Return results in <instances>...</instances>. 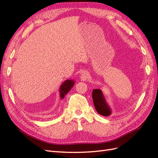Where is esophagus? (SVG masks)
I'll return each mask as SVG.
<instances>
[{
    "instance_id": "1",
    "label": "esophagus",
    "mask_w": 158,
    "mask_h": 158,
    "mask_svg": "<svg viewBox=\"0 0 158 158\" xmlns=\"http://www.w3.org/2000/svg\"><path fill=\"white\" fill-rule=\"evenodd\" d=\"M88 77H89V73H88L87 71H84L81 73V79L82 81H86Z\"/></svg>"
}]
</instances>
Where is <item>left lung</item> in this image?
I'll return each mask as SVG.
<instances>
[{"label": "left lung", "instance_id": "1", "mask_svg": "<svg viewBox=\"0 0 158 158\" xmlns=\"http://www.w3.org/2000/svg\"><path fill=\"white\" fill-rule=\"evenodd\" d=\"M92 98L94 104L96 111L100 114L108 116L111 114L110 109L106 104L104 97L102 91L99 89H95L92 91Z\"/></svg>", "mask_w": 158, "mask_h": 158}]
</instances>
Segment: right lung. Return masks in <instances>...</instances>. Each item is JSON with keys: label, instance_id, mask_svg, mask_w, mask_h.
Instances as JSON below:
<instances>
[{"label": "right lung", "instance_id": "add662e5", "mask_svg": "<svg viewBox=\"0 0 158 158\" xmlns=\"http://www.w3.org/2000/svg\"><path fill=\"white\" fill-rule=\"evenodd\" d=\"M75 82L72 80H66L62 84L60 87V92L61 98H64V96L67 94L69 91L73 87Z\"/></svg>", "mask_w": 158, "mask_h": 158}]
</instances>
